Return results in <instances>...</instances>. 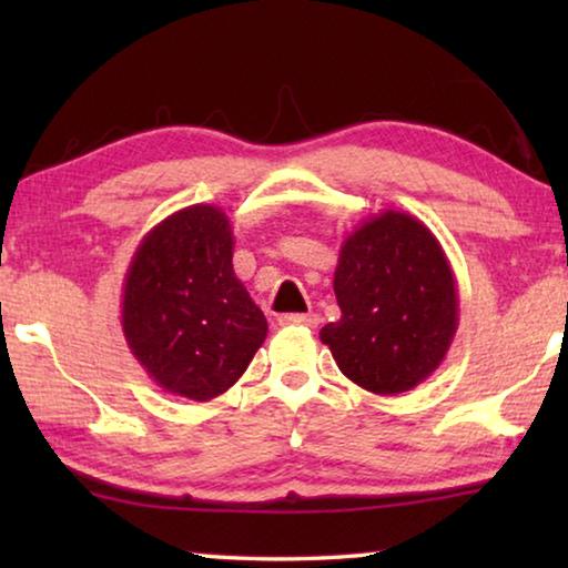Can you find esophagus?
I'll return each mask as SVG.
<instances>
[{
    "label": "esophagus",
    "instance_id": "obj_1",
    "mask_svg": "<svg viewBox=\"0 0 568 568\" xmlns=\"http://www.w3.org/2000/svg\"><path fill=\"white\" fill-rule=\"evenodd\" d=\"M281 325H303V328H318L321 318L315 313H285L277 318Z\"/></svg>",
    "mask_w": 568,
    "mask_h": 568
}]
</instances>
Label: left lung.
Masks as SVG:
<instances>
[{
  "instance_id": "left-lung-1",
  "label": "left lung",
  "mask_w": 568,
  "mask_h": 568,
  "mask_svg": "<svg viewBox=\"0 0 568 568\" xmlns=\"http://www.w3.org/2000/svg\"><path fill=\"white\" fill-rule=\"evenodd\" d=\"M333 291L341 321L321 331L345 378L378 396L416 388L458 328L456 277L418 217L383 210L343 240Z\"/></svg>"
}]
</instances>
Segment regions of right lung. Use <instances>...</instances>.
Wrapping results in <instances>:
<instances>
[{"label":"right lung","instance_id":"add662e5","mask_svg":"<svg viewBox=\"0 0 568 568\" xmlns=\"http://www.w3.org/2000/svg\"><path fill=\"white\" fill-rule=\"evenodd\" d=\"M233 227L215 205H190L142 237L122 285V331L162 390L210 400L235 386L267 335L233 271Z\"/></svg>","mask_w":568,"mask_h":568}]
</instances>
